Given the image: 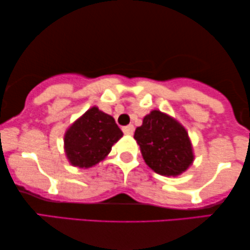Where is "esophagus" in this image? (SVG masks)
Listing matches in <instances>:
<instances>
[{
    "mask_svg": "<svg viewBox=\"0 0 250 250\" xmlns=\"http://www.w3.org/2000/svg\"><path fill=\"white\" fill-rule=\"evenodd\" d=\"M134 130H135V128H134V125H125V127L122 128V131L125 132V135H132V134H134Z\"/></svg>",
    "mask_w": 250,
    "mask_h": 250,
    "instance_id": "esophagus-1",
    "label": "esophagus"
}]
</instances>
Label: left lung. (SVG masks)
Masks as SVG:
<instances>
[{"label": "left lung", "mask_w": 250, "mask_h": 250, "mask_svg": "<svg viewBox=\"0 0 250 250\" xmlns=\"http://www.w3.org/2000/svg\"><path fill=\"white\" fill-rule=\"evenodd\" d=\"M146 165L165 176H176L194 162L188 132L180 123L160 110H152L135 130Z\"/></svg>", "instance_id": "obj_1"}]
</instances>
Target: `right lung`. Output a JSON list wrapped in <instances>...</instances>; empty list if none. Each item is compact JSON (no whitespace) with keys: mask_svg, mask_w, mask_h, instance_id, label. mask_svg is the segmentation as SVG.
Listing matches in <instances>:
<instances>
[{"mask_svg":"<svg viewBox=\"0 0 250 250\" xmlns=\"http://www.w3.org/2000/svg\"><path fill=\"white\" fill-rule=\"evenodd\" d=\"M122 136L113 116L92 107L65 132V154L71 165L88 168L102 162Z\"/></svg>","mask_w":250,"mask_h":250,"instance_id":"obj_1","label":"right lung"}]
</instances>
